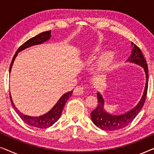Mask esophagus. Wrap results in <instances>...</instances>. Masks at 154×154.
<instances>
[{
    "label": "esophagus",
    "mask_w": 154,
    "mask_h": 154,
    "mask_svg": "<svg viewBox=\"0 0 154 154\" xmlns=\"http://www.w3.org/2000/svg\"><path fill=\"white\" fill-rule=\"evenodd\" d=\"M84 91V88L82 86H77L75 88L74 90H73V94L75 95H81L83 94Z\"/></svg>",
    "instance_id": "34e87169"
}]
</instances>
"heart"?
<instances>
[{
  "instance_id": "heart-1",
  "label": "heart",
  "mask_w": 154,
  "mask_h": 154,
  "mask_svg": "<svg viewBox=\"0 0 154 154\" xmlns=\"http://www.w3.org/2000/svg\"><path fill=\"white\" fill-rule=\"evenodd\" d=\"M101 50H102V48L100 46H96L95 48H92L90 50V53L85 57L84 61L85 62H89L90 61L92 60L94 58V57L96 56V54L101 51ZM113 58H114V54L113 53V52L106 51L104 52L99 57L97 62V66L98 69H100L101 71L106 70L110 66L111 62H113Z\"/></svg>"
}]
</instances>
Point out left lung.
Returning a JSON list of instances; mask_svg holds the SVG:
<instances>
[{"label":"left lung","instance_id":"obj_1","mask_svg":"<svg viewBox=\"0 0 154 154\" xmlns=\"http://www.w3.org/2000/svg\"><path fill=\"white\" fill-rule=\"evenodd\" d=\"M132 53L128 59L127 62L134 63L144 68L146 74V85H145L144 94L137 106L131 110L123 114L113 115L106 112L104 110V100L102 94L97 92V96L98 104L97 108L91 112V119L97 127L103 130L113 131L125 128L128 124L131 123L134 118L138 115L146 100L149 81L148 66L141 50L133 43H132Z\"/></svg>","mask_w":154,"mask_h":154}]
</instances>
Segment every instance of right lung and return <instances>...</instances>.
<instances>
[{
	"label": "right lung",
	"instance_id": "add662e5",
	"mask_svg": "<svg viewBox=\"0 0 154 154\" xmlns=\"http://www.w3.org/2000/svg\"><path fill=\"white\" fill-rule=\"evenodd\" d=\"M51 37V31H45V32L39 33L38 35H35V36L31 38L29 40H28L26 42L20 46V48H18V50H17L15 54H14L13 58H12V62L10 64V73L11 71L12 66L13 65V62L14 60H15V57L17 55L18 52L22 51V50L26 49L27 48L31 47V46L35 45H39V44H41L44 43V42L48 41ZM73 90L71 91H69L66 93L63 94V95L61 97V98L58 100V102L56 103V104L52 107V108L50 109V110L48 111V113H45L43 116H26L23 114L22 113H21L20 111L18 110L16 108L15 106H14L13 102H12L11 94L10 93V102H11V104L13 106V108L15 110L16 113H17L23 121L25 123H26L27 125L33 126V127L41 128V129H44V128H49L50 126H52L54 123H56L57 121H58V119H60L61 116V114H62V112L63 111V109H64V105L66 104V102L68 101L69 98L70 97L72 94Z\"/></svg>",
	"mask_w": 154,
	"mask_h": 154
}]
</instances>
